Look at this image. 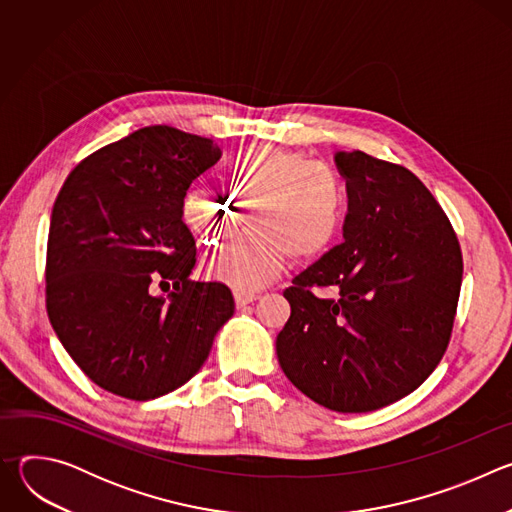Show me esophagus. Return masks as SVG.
<instances>
[{"label": "esophagus", "instance_id": "1", "mask_svg": "<svg viewBox=\"0 0 512 512\" xmlns=\"http://www.w3.org/2000/svg\"><path fill=\"white\" fill-rule=\"evenodd\" d=\"M235 304H237V308H245V306H249V304H253L255 300H257V296L255 294H243V291H235Z\"/></svg>", "mask_w": 512, "mask_h": 512}]
</instances>
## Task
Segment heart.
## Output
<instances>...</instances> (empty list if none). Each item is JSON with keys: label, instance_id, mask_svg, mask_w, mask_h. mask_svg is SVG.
Instances as JSON below:
<instances>
[{"label": "heart", "instance_id": "obj_1", "mask_svg": "<svg viewBox=\"0 0 512 512\" xmlns=\"http://www.w3.org/2000/svg\"><path fill=\"white\" fill-rule=\"evenodd\" d=\"M221 178L235 202H253L249 227L255 235L225 245L206 273L243 294L275 279L287 253L310 259L326 251L344 223L346 194L338 172L300 152L253 143L227 160ZM235 216V204L212 190L192 186L182 198V221L206 247L229 235Z\"/></svg>", "mask_w": 512, "mask_h": 512}]
</instances>
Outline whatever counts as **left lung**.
Wrapping results in <instances>:
<instances>
[{
    "instance_id": "left-lung-1",
    "label": "left lung",
    "mask_w": 512,
    "mask_h": 512,
    "mask_svg": "<svg viewBox=\"0 0 512 512\" xmlns=\"http://www.w3.org/2000/svg\"><path fill=\"white\" fill-rule=\"evenodd\" d=\"M334 162L348 190L344 241L283 291L291 314L275 350L306 397L367 413L413 393L442 360L464 267L448 216L415 174L358 150Z\"/></svg>"
}]
</instances>
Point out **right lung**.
Segmentation results:
<instances>
[{"instance_id": "1", "label": "right lung", "mask_w": 512, "mask_h": 512, "mask_svg": "<svg viewBox=\"0 0 512 512\" xmlns=\"http://www.w3.org/2000/svg\"><path fill=\"white\" fill-rule=\"evenodd\" d=\"M221 158L212 139L143 127L72 170L50 214L46 310L70 358L101 389L150 401L188 383L235 312L223 283L190 279L182 198ZM173 283L166 297L153 283Z\"/></svg>"}]
</instances>
